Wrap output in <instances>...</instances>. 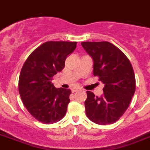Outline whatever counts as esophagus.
Here are the masks:
<instances>
[{"instance_id":"esophagus-1","label":"esophagus","mask_w":150,"mask_h":150,"mask_svg":"<svg viewBox=\"0 0 150 150\" xmlns=\"http://www.w3.org/2000/svg\"><path fill=\"white\" fill-rule=\"evenodd\" d=\"M80 89H79V88H74V89H72V92H76V91H79V90Z\"/></svg>"}]
</instances>
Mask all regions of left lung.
Returning a JSON list of instances; mask_svg holds the SVG:
<instances>
[{"instance_id": "8db88e82", "label": "left lung", "mask_w": 150, "mask_h": 150, "mask_svg": "<svg viewBox=\"0 0 150 150\" xmlns=\"http://www.w3.org/2000/svg\"><path fill=\"white\" fill-rule=\"evenodd\" d=\"M83 48L93 60V74L105 84L101 97L86 92V116L97 124L118 121L129 108L135 92L136 80L130 61L109 42H83Z\"/></svg>"}]
</instances>
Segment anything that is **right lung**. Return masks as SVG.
<instances>
[{"mask_svg": "<svg viewBox=\"0 0 150 150\" xmlns=\"http://www.w3.org/2000/svg\"><path fill=\"white\" fill-rule=\"evenodd\" d=\"M76 42L49 41L35 49L26 60L18 79V92L29 113L43 123L62 119L70 103L69 89L55 88L52 77L63 70Z\"/></svg>", "mask_w": 150, "mask_h": 150, "instance_id": "1", "label": "right lung"}]
</instances>
